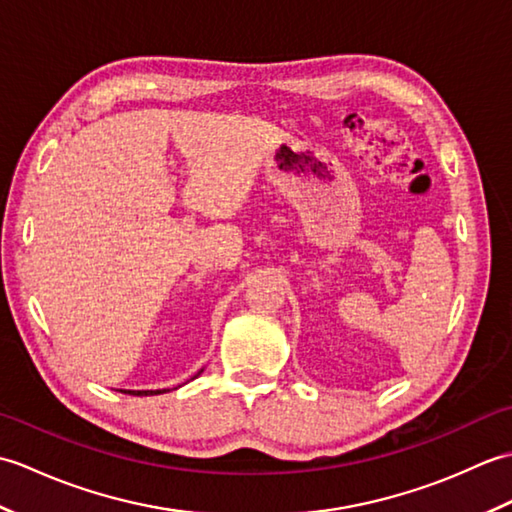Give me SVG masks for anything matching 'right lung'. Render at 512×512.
Wrapping results in <instances>:
<instances>
[{
    "label": "right lung",
    "instance_id": "obj_1",
    "mask_svg": "<svg viewBox=\"0 0 512 512\" xmlns=\"http://www.w3.org/2000/svg\"><path fill=\"white\" fill-rule=\"evenodd\" d=\"M169 389H145V391H132V389H125V394H132V396H158V394H165Z\"/></svg>",
    "mask_w": 512,
    "mask_h": 512
}]
</instances>
